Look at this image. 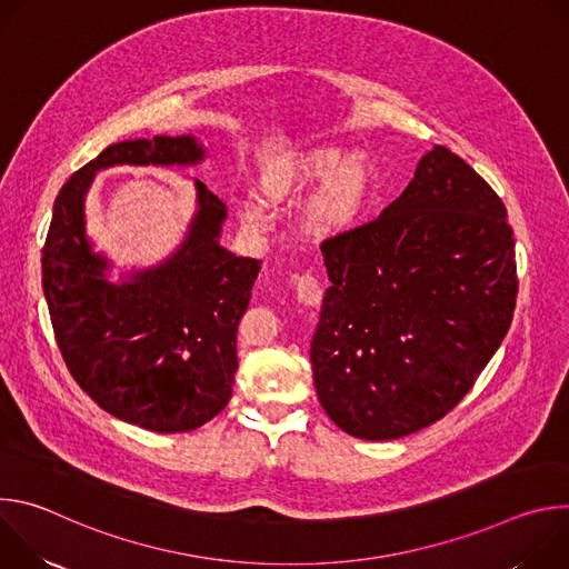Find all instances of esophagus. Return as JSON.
Returning a JSON list of instances; mask_svg holds the SVG:
<instances>
[{"label": "esophagus", "mask_w": 569, "mask_h": 569, "mask_svg": "<svg viewBox=\"0 0 569 569\" xmlns=\"http://www.w3.org/2000/svg\"><path fill=\"white\" fill-rule=\"evenodd\" d=\"M292 286H295V292H297V299L306 306H319L321 301V283L319 279L312 274V272H301V274H295L292 277Z\"/></svg>", "instance_id": "34e87169"}]
</instances>
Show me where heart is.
Segmentation results:
<instances>
[{"mask_svg":"<svg viewBox=\"0 0 569 569\" xmlns=\"http://www.w3.org/2000/svg\"><path fill=\"white\" fill-rule=\"evenodd\" d=\"M369 182L371 171L360 152L347 154L340 146H317L288 157L270 171L261 180V193L272 207H286L319 189L308 207L310 222L321 231H345L358 222ZM242 220L257 229L270 222L259 204L242 207Z\"/></svg>","mask_w":569,"mask_h":569,"instance_id":"b5f03b06","label":"heart"}]
</instances>
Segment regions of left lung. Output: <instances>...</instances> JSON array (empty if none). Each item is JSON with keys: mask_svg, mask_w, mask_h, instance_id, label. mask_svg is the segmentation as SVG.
Masks as SVG:
<instances>
[{"mask_svg": "<svg viewBox=\"0 0 569 569\" xmlns=\"http://www.w3.org/2000/svg\"><path fill=\"white\" fill-rule=\"evenodd\" d=\"M331 286L310 342L329 419L369 441L443 419L502 345L516 240L500 196L435 146L382 213L321 242Z\"/></svg>", "mask_w": 569, "mask_h": 569, "instance_id": "left-lung-1", "label": "left lung"}]
</instances>
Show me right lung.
I'll list each match as a JSON object with an SVG mask.
<instances>
[{
  "label": "right lung",
  "mask_w": 569,
  "mask_h": 569,
  "mask_svg": "<svg viewBox=\"0 0 569 569\" xmlns=\"http://www.w3.org/2000/svg\"><path fill=\"white\" fill-rule=\"evenodd\" d=\"M193 137H152L108 146L60 189L42 248V288L62 360L94 402L150 432H189L231 398L236 331L261 261L218 246L222 200L196 180L198 213L167 263L108 283V261L86 236V193L114 164H196Z\"/></svg>",
  "instance_id": "add662e5"
}]
</instances>
